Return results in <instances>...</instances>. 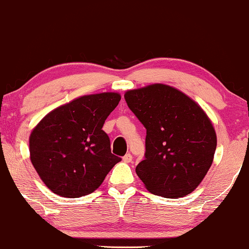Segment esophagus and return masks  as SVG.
Segmentation results:
<instances>
[{"mask_svg":"<svg viewBox=\"0 0 249 249\" xmlns=\"http://www.w3.org/2000/svg\"><path fill=\"white\" fill-rule=\"evenodd\" d=\"M131 160H132V156H131L130 153H128V154H125V155L124 156V158H122V161H124V163L131 162Z\"/></svg>","mask_w":249,"mask_h":249,"instance_id":"esophagus-1","label":"esophagus"}]
</instances>
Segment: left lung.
<instances>
[{"mask_svg":"<svg viewBox=\"0 0 249 249\" xmlns=\"http://www.w3.org/2000/svg\"><path fill=\"white\" fill-rule=\"evenodd\" d=\"M124 98L146 128L145 160L136 166L146 189L166 198L194 192L212 165L216 148L215 130L205 111L164 84L127 90Z\"/></svg>","mask_w":249,"mask_h":249,"instance_id":"8db88e82","label":"left lung"}]
</instances>
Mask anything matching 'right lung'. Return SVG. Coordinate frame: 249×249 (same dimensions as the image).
<instances>
[{"instance_id":"add662e5","label":"right lung","mask_w":249,"mask_h":249,"mask_svg":"<svg viewBox=\"0 0 249 249\" xmlns=\"http://www.w3.org/2000/svg\"><path fill=\"white\" fill-rule=\"evenodd\" d=\"M120 100L112 91L84 95L54 108L33 129L30 161L51 192L68 198L93 193L121 161L102 130Z\"/></svg>"}]
</instances>
